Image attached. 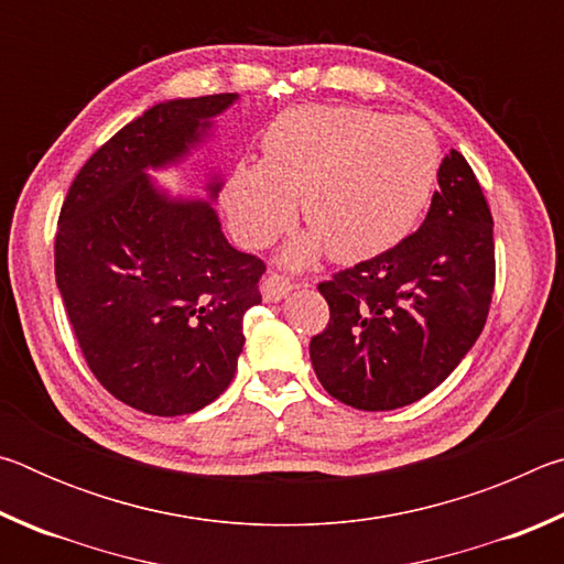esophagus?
<instances>
[{
    "instance_id": "34e87169",
    "label": "esophagus",
    "mask_w": 564,
    "mask_h": 564,
    "mask_svg": "<svg viewBox=\"0 0 564 564\" xmlns=\"http://www.w3.org/2000/svg\"><path fill=\"white\" fill-rule=\"evenodd\" d=\"M291 291H293V285H291V281H285L283 275L271 273V275H265V279L261 281V293H263V301L265 303H279Z\"/></svg>"
}]
</instances>
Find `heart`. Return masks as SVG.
Instances as JSON below:
<instances>
[{
  "instance_id": "heart-1",
  "label": "heart",
  "mask_w": 564,
  "mask_h": 564,
  "mask_svg": "<svg viewBox=\"0 0 564 564\" xmlns=\"http://www.w3.org/2000/svg\"><path fill=\"white\" fill-rule=\"evenodd\" d=\"M441 147L415 117L356 107L283 111L263 137V161L228 174L221 206L236 241L261 248L301 216L311 226L285 248L301 269L326 251L358 263L390 251L417 226L431 202Z\"/></svg>"
}]
</instances>
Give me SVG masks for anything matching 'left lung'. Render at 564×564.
Listing matches in <instances>:
<instances>
[{
    "label": "left lung",
    "mask_w": 564,
    "mask_h": 564,
    "mask_svg": "<svg viewBox=\"0 0 564 564\" xmlns=\"http://www.w3.org/2000/svg\"><path fill=\"white\" fill-rule=\"evenodd\" d=\"M437 186L415 234L318 285L330 321L311 340V362L321 386L350 408L415 403L482 333L495 285L490 208L455 149Z\"/></svg>",
    "instance_id": "left-lung-1"
}]
</instances>
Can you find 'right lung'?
Here are the masks:
<instances>
[{
    "instance_id": "right-lung-1",
    "label": "right lung",
    "mask_w": 564,
    "mask_h": 564,
    "mask_svg": "<svg viewBox=\"0 0 564 564\" xmlns=\"http://www.w3.org/2000/svg\"><path fill=\"white\" fill-rule=\"evenodd\" d=\"M236 101L154 104L82 166L62 206L54 273L74 336L99 383L149 415L214 403L261 303L263 263L226 241L214 208L221 171H206L204 198L154 178L184 166Z\"/></svg>"
}]
</instances>
